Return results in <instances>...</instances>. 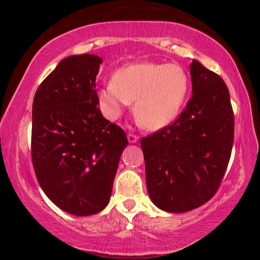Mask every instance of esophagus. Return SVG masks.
I'll return each mask as SVG.
<instances>
[{"label": "esophagus", "instance_id": "esophagus-1", "mask_svg": "<svg viewBox=\"0 0 260 260\" xmlns=\"http://www.w3.org/2000/svg\"><path fill=\"white\" fill-rule=\"evenodd\" d=\"M138 137L137 135L135 134H127V141H129V143H136V142L138 141Z\"/></svg>", "mask_w": 260, "mask_h": 260}]
</instances>
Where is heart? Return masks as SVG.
I'll list each match as a JSON object with an SVG mask.
<instances>
[{"mask_svg":"<svg viewBox=\"0 0 260 260\" xmlns=\"http://www.w3.org/2000/svg\"><path fill=\"white\" fill-rule=\"evenodd\" d=\"M188 88L186 71L176 63H131L117 70L111 83L99 88L98 102L106 118L116 119L135 101L137 122L149 130H158L179 115Z\"/></svg>","mask_w":260,"mask_h":260,"instance_id":"b5f03b06","label":"heart"}]
</instances>
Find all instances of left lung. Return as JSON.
<instances>
[{
    "mask_svg": "<svg viewBox=\"0 0 260 260\" xmlns=\"http://www.w3.org/2000/svg\"><path fill=\"white\" fill-rule=\"evenodd\" d=\"M186 109L172 124L141 140L149 197L163 211L200 207L218 191L234 140L230 92L218 74L193 60Z\"/></svg>",
    "mask_w": 260,
    "mask_h": 260,
    "instance_id": "obj_1",
    "label": "left lung"
}]
</instances>
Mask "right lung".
I'll return each mask as SVG.
<instances>
[{"label":"right lung","instance_id":"1","mask_svg":"<svg viewBox=\"0 0 260 260\" xmlns=\"http://www.w3.org/2000/svg\"><path fill=\"white\" fill-rule=\"evenodd\" d=\"M93 54L62 59L35 92L31 161L40 187L60 209L78 216L106 207L127 138L103 117Z\"/></svg>","mask_w":260,"mask_h":260}]
</instances>
